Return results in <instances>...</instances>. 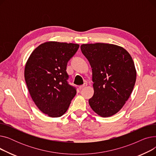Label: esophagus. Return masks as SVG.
I'll return each mask as SVG.
<instances>
[{
    "label": "esophagus",
    "instance_id": "1",
    "mask_svg": "<svg viewBox=\"0 0 156 156\" xmlns=\"http://www.w3.org/2000/svg\"><path fill=\"white\" fill-rule=\"evenodd\" d=\"M87 86V83H84L83 85H81V86L79 87V89H80V90H81L82 88L86 87Z\"/></svg>",
    "mask_w": 156,
    "mask_h": 156
}]
</instances>
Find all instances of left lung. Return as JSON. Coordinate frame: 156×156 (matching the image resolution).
Masks as SVG:
<instances>
[{"instance_id": "1", "label": "left lung", "mask_w": 156, "mask_h": 156, "mask_svg": "<svg viewBox=\"0 0 156 156\" xmlns=\"http://www.w3.org/2000/svg\"><path fill=\"white\" fill-rule=\"evenodd\" d=\"M80 47L92 70L94 94L89 104L100 116H112L133 91L136 71L132 57L124 48L114 44H88Z\"/></svg>"}]
</instances>
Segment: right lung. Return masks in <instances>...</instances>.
<instances>
[{
    "mask_svg": "<svg viewBox=\"0 0 156 156\" xmlns=\"http://www.w3.org/2000/svg\"><path fill=\"white\" fill-rule=\"evenodd\" d=\"M79 45L47 42L32 52L24 68V79L29 93L37 108L52 118L67 111L76 94L68 83L66 66Z\"/></svg>",
    "mask_w": 156,
    "mask_h": 156,
    "instance_id": "obj_1",
    "label": "right lung"
}]
</instances>
